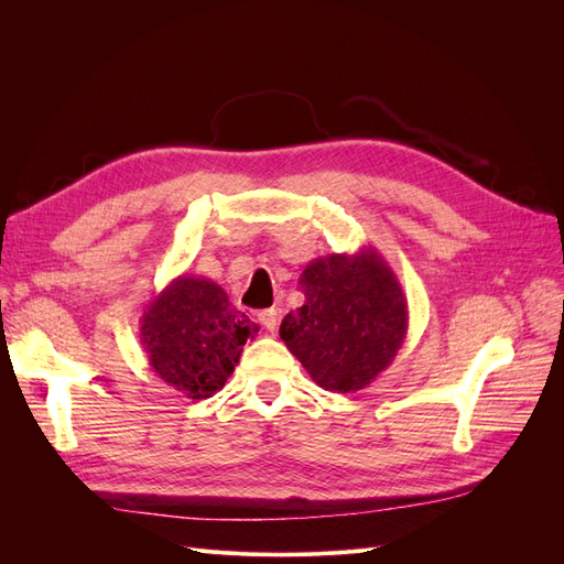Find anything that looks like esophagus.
Returning <instances> with one entry per match:
<instances>
[{
    "label": "esophagus",
    "mask_w": 564,
    "mask_h": 564,
    "mask_svg": "<svg viewBox=\"0 0 564 564\" xmlns=\"http://www.w3.org/2000/svg\"><path fill=\"white\" fill-rule=\"evenodd\" d=\"M259 322L263 324L265 332H275L278 329V311L275 308H268V311H261L259 313Z\"/></svg>",
    "instance_id": "1"
}]
</instances>
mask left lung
Instances as JSON below:
<instances>
[{
    "mask_svg": "<svg viewBox=\"0 0 564 564\" xmlns=\"http://www.w3.org/2000/svg\"><path fill=\"white\" fill-rule=\"evenodd\" d=\"M305 303L280 336L311 379L332 392L367 388L395 360L409 327L406 296L373 247L329 253L299 278Z\"/></svg>",
    "mask_w": 564,
    "mask_h": 564,
    "instance_id": "obj_1",
    "label": "left lung"
}]
</instances>
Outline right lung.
I'll list each match as a JSON object with an SVG mask.
<instances>
[{"label": "right lung", "instance_id": "obj_1", "mask_svg": "<svg viewBox=\"0 0 564 564\" xmlns=\"http://www.w3.org/2000/svg\"><path fill=\"white\" fill-rule=\"evenodd\" d=\"M253 332L224 286L193 275L169 282L148 303L139 329L150 367L191 400H207L226 386Z\"/></svg>", "mask_w": 564, "mask_h": 564}]
</instances>
